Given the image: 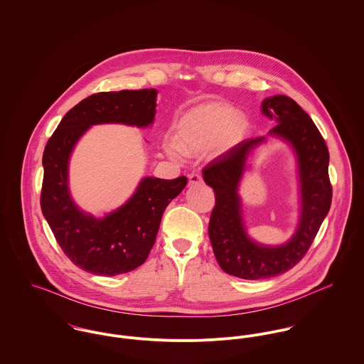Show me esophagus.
<instances>
[{"instance_id": "obj_1", "label": "esophagus", "mask_w": 364, "mask_h": 364, "mask_svg": "<svg viewBox=\"0 0 364 364\" xmlns=\"http://www.w3.org/2000/svg\"><path fill=\"white\" fill-rule=\"evenodd\" d=\"M188 180H190V186H197V184H202V176L198 173H191L188 176Z\"/></svg>"}]
</instances>
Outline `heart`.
I'll list each match as a JSON object with an SVG mask.
<instances>
[{
  "label": "heart",
  "mask_w": 364,
  "mask_h": 364,
  "mask_svg": "<svg viewBox=\"0 0 364 364\" xmlns=\"http://www.w3.org/2000/svg\"><path fill=\"white\" fill-rule=\"evenodd\" d=\"M247 120L242 113L222 102L197 106L183 114L176 125L174 142L166 141L164 151L173 158L200 155L216 146L229 151L242 142Z\"/></svg>",
  "instance_id": "b5f03b06"
}]
</instances>
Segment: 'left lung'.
Wrapping results in <instances>:
<instances>
[{"mask_svg":"<svg viewBox=\"0 0 364 364\" xmlns=\"http://www.w3.org/2000/svg\"><path fill=\"white\" fill-rule=\"evenodd\" d=\"M261 113L277 122L268 135L242 141L202 170L203 181L215 191L208 233L216 261L226 274L248 281L274 278L291 269L310 248L332 200L328 148L309 114L283 95L264 99ZM268 137L287 143L298 166L299 219L292 237L279 246L249 237L238 194L249 158Z\"/></svg>","mask_w":364,"mask_h":364,"instance_id":"8db88e82","label":"left lung"}]
</instances>
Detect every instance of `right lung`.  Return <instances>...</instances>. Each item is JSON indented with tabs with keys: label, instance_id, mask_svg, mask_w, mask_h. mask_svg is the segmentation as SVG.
Returning a JSON list of instances; mask_svg holds the SVG:
<instances>
[{
	"label": "right lung",
	"instance_id": "right-lung-1",
	"mask_svg": "<svg viewBox=\"0 0 364 364\" xmlns=\"http://www.w3.org/2000/svg\"><path fill=\"white\" fill-rule=\"evenodd\" d=\"M156 89L102 92L73 107L58 124L43 154L41 212L65 255L99 277L129 272L145 262L155 242L163 212L187 186L174 180L142 177L122 206L96 218L82 210L70 191V159L82 135L99 124L152 127Z\"/></svg>",
	"mask_w": 364,
	"mask_h": 364
}]
</instances>
